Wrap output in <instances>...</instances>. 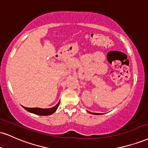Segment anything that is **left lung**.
<instances>
[{
  "label": "left lung",
  "mask_w": 148,
  "mask_h": 148,
  "mask_svg": "<svg viewBox=\"0 0 148 148\" xmlns=\"http://www.w3.org/2000/svg\"><path fill=\"white\" fill-rule=\"evenodd\" d=\"M90 113L92 114H96V115H99V114H99V113H92V112H90Z\"/></svg>",
  "instance_id": "1"
}]
</instances>
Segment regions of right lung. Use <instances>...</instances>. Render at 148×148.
<instances>
[{"mask_svg": "<svg viewBox=\"0 0 148 148\" xmlns=\"http://www.w3.org/2000/svg\"><path fill=\"white\" fill-rule=\"evenodd\" d=\"M60 101L58 102L54 107L51 108H26V107H23L24 109H25L27 111H28L30 113L35 114L37 115H40V116H48L52 114L53 113L55 112L56 111L57 108H58V106H59Z\"/></svg>", "mask_w": 148, "mask_h": 148, "instance_id": "right-lung-1", "label": "right lung"}]
</instances>
